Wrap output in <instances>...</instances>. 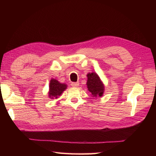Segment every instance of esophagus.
Masks as SVG:
<instances>
[{
    "mask_svg": "<svg viewBox=\"0 0 156 156\" xmlns=\"http://www.w3.org/2000/svg\"><path fill=\"white\" fill-rule=\"evenodd\" d=\"M71 86L72 87H78L79 86V82H72Z\"/></svg>",
    "mask_w": 156,
    "mask_h": 156,
    "instance_id": "34e87169",
    "label": "esophagus"
}]
</instances>
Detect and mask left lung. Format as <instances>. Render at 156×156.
<instances>
[{
  "label": "left lung",
  "instance_id": "left-lung-1",
  "mask_svg": "<svg viewBox=\"0 0 156 156\" xmlns=\"http://www.w3.org/2000/svg\"><path fill=\"white\" fill-rule=\"evenodd\" d=\"M87 88L92 97H101L105 92V85L99 76L96 72L88 73L87 74Z\"/></svg>",
  "mask_w": 156,
  "mask_h": 156
}]
</instances>
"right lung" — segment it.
Segmentation results:
<instances>
[{"mask_svg": "<svg viewBox=\"0 0 156 156\" xmlns=\"http://www.w3.org/2000/svg\"><path fill=\"white\" fill-rule=\"evenodd\" d=\"M67 87V84L61 83L56 79L51 78L49 85L48 97L51 99L58 98L62 94V92L66 90Z\"/></svg>", "mask_w": 156, "mask_h": 156, "instance_id": "right-lung-1", "label": "right lung"}]
</instances>
